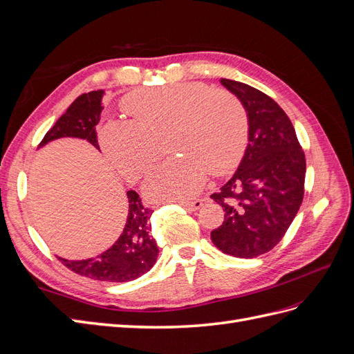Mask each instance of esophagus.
<instances>
[{
    "instance_id": "34e87169",
    "label": "esophagus",
    "mask_w": 354,
    "mask_h": 354,
    "mask_svg": "<svg viewBox=\"0 0 354 354\" xmlns=\"http://www.w3.org/2000/svg\"><path fill=\"white\" fill-rule=\"evenodd\" d=\"M180 205L187 211H198L203 205V202H202V199H196L194 202H181Z\"/></svg>"
}]
</instances>
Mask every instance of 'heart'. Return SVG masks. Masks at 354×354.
Returning a JSON list of instances; mask_svg holds the SVG:
<instances>
[{
  "mask_svg": "<svg viewBox=\"0 0 354 354\" xmlns=\"http://www.w3.org/2000/svg\"><path fill=\"white\" fill-rule=\"evenodd\" d=\"M133 120L113 118L99 130L100 145L121 173L142 177L160 155L169 136L174 155L158 165L145 181L152 201H186L205 185L208 173L227 174L248 143V113L227 90L202 82H180L140 90L124 100Z\"/></svg>",
  "mask_w": 354,
  "mask_h": 354,
  "instance_id": "heart-1",
  "label": "heart"
}]
</instances>
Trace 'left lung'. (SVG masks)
<instances>
[{"mask_svg":"<svg viewBox=\"0 0 354 354\" xmlns=\"http://www.w3.org/2000/svg\"><path fill=\"white\" fill-rule=\"evenodd\" d=\"M248 113V146L236 173L211 198L224 211L211 232L224 254L254 259L279 243L304 196L306 158L288 115L248 84L223 78Z\"/></svg>","mask_w":354,"mask_h":354,"instance_id":"left-lung-1","label":"left lung"}]
</instances>
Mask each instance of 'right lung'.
Returning a JSON list of instances; mask_svg holds the SVG:
<instances>
[{
  "instance_id": "obj_1",
  "label": "right lung",
  "mask_w": 354,
  "mask_h": 354,
  "mask_svg": "<svg viewBox=\"0 0 354 354\" xmlns=\"http://www.w3.org/2000/svg\"><path fill=\"white\" fill-rule=\"evenodd\" d=\"M103 90L84 93L75 100L42 138L38 147L62 137H77L99 149L95 125L100 121ZM128 216L121 236L95 259H60L68 269L102 282H130L152 269L158 259V245L151 233L152 209L145 207L137 192L128 190Z\"/></svg>"
}]
</instances>
